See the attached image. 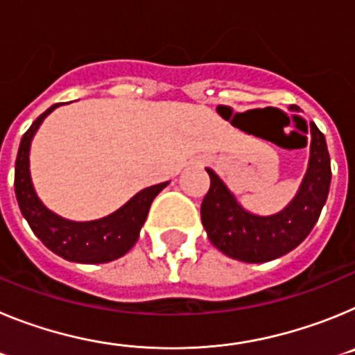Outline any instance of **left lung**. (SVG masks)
Returning a JSON list of instances; mask_svg holds the SVG:
<instances>
[{
    "label": "left lung",
    "instance_id": "1",
    "mask_svg": "<svg viewBox=\"0 0 355 355\" xmlns=\"http://www.w3.org/2000/svg\"><path fill=\"white\" fill-rule=\"evenodd\" d=\"M291 112H299L290 106ZM209 190L200 205V218L209 241L229 258L245 263L277 259L299 247L318 220L331 187V158L324 133L311 122L309 163L299 192L274 215H256L236 200L211 171Z\"/></svg>",
    "mask_w": 355,
    "mask_h": 355
}]
</instances>
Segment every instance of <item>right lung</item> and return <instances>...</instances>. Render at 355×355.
<instances>
[{
  "label": "right lung",
  "instance_id": "obj_1",
  "mask_svg": "<svg viewBox=\"0 0 355 355\" xmlns=\"http://www.w3.org/2000/svg\"><path fill=\"white\" fill-rule=\"evenodd\" d=\"M60 105L62 103H56L39 115L19 144L14 180L19 208L35 236L60 258L87 265L114 261L137 243L153 200L167 187L168 181L144 188L117 211L97 220L76 222L56 215L39 199L31 183L30 147L44 119Z\"/></svg>",
  "mask_w": 355,
  "mask_h": 355
}]
</instances>
